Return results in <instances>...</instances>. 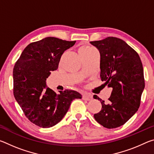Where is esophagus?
Here are the masks:
<instances>
[{
	"instance_id": "obj_1",
	"label": "esophagus",
	"mask_w": 154,
	"mask_h": 154,
	"mask_svg": "<svg viewBox=\"0 0 154 154\" xmlns=\"http://www.w3.org/2000/svg\"><path fill=\"white\" fill-rule=\"evenodd\" d=\"M92 95L89 94H83L82 95V99L85 100H90L92 99Z\"/></svg>"
}]
</instances>
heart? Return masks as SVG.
Here are the masks:
<instances>
[{
    "mask_svg": "<svg viewBox=\"0 0 154 154\" xmlns=\"http://www.w3.org/2000/svg\"><path fill=\"white\" fill-rule=\"evenodd\" d=\"M94 49H93L91 47L88 45H82L81 46L79 49V52L80 56H83V55H87V54H89L92 53L93 51H94Z\"/></svg>",
    "mask_w": 154,
    "mask_h": 154,
    "instance_id": "obj_1",
    "label": "heart"
}]
</instances>
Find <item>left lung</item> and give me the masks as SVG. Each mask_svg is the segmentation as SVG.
I'll list each match as a JSON object with an SVG mask.
<instances>
[{"mask_svg": "<svg viewBox=\"0 0 154 154\" xmlns=\"http://www.w3.org/2000/svg\"><path fill=\"white\" fill-rule=\"evenodd\" d=\"M90 43L100 54V77L112 88L108 103L98 99L102 109L94 115L98 123L106 128L124 125L138 111L145 88L143 68L137 52L119 38L109 36Z\"/></svg>", "mask_w": 154, "mask_h": 154, "instance_id": "1", "label": "left lung"}]
</instances>
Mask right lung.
Masks as SVG:
<instances>
[{
  "mask_svg": "<svg viewBox=\"0 0 154 154\" xmlns=\"http://www.w3.org/2000/svg\"><path fill=\"white\" fill-rule=\"evenodd\" d=\"M76 41L46 37L30 43L15 62L13 71L14 94L25 116L36 126L50 128L62 120L75 98L76 91L56 94L46 86L51 71H56L64 51Z\"/></svg>",
  "mask_w": 154,
  "mask_h": 154,
  "instance_id": "obj_1",
  "label": "right lung"
}]
</instances>
